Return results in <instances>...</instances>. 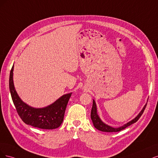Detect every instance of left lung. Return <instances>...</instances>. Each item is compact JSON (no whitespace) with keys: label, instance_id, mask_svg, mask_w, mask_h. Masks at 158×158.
<instances>
[{"label":"left lung","instance_id":"1","mask_svg":"<svg viewBox=\"0 0 158 158\" xmlns=\"http://www.w3.org/2000/svg\"><path fill=\"white\" fill-rule=\"evenodd\" d=\"M146 105H147V103L144 105L143 108H142V110L140 111V113L137 115L136 117H135L133 119H132L131 121H129L128 123H125L123 125H122L119 127H117V128H114V127H111L110 125H108L107 124L104 123V122L101 120L99 115L97 114V108H96V102H95L94 100H93V107H92V110H91L90 118H91V120H92V121H93V123L96 129H98V130H99L100 131H102V132H109V133H110V132H118V131H120L121 130L125 129L126 127L130 126L131 125L133 124L134 123H136V122L139 119L142 114H143Z\"/></svg>","mask_w":158,"mask_h":158}]
</instances>
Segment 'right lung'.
<instances>
[{"instance_id": "obj_1", "label": "right lung", "mask_w": 158, "mask_h": 158, "mask_svg": "<svg viewBox=\"0 0 158 158\" xmlns=\"http://www.w3.org/2000/svg\"><path fill=\"white\" fill-rule=\"evenodd\" d=\"M14 65L10 73L9 88L17 112L25 123L43 129H54L59 127L64 120L66 106L72 93L64 94L54 103L41 108H33L25 103L18 96L13 81Z\"/></svg>"}]
</instances>
